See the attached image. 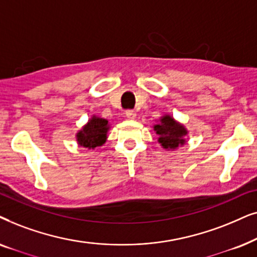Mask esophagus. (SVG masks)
Wrapping results in <instances>:
<instances>
[{"instance_id":"obj_1","label":"esophagus","mask_w":257,"mask_h":257,"mask_svg":"<svg viewBox=\"0 0 257 257\" xmlns=\"http://www.w3.org/2000/svg\"><path fill=\"white\" fill-rule=\"evenodd\" d=\"M125 116H126V118H129V119H135L136 118V112L134 110H126Z\"/></svg>"}]
</instances>
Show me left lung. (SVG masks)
<instances>
[{"label": "left lung", "mask_w": 257, "mask_h": 257, "mask_svg": "<svg viewBox=\"0 0 257 257\" xmlns=\"http://www.w3.org/2000/svg\"><path fill=\"white\" fill-rule=\"evenodd\" d=\"M154 132L156 133L160 143L163 149L168 152H175L180 147L186 145L188 129L182 123L176 121L172 115L164 114L159 119H156V124H154Z\"/></svg>", "instance_id": "obj_1"}]
</instances>
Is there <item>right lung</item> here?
I'll return each instance as SVG.
<instances>
[{
  "instance_id": "obj_1",
  "label": "right lung",
  "mask_w": 257,
  "mask_h": 257,
  "mask_svg": "<svg viewBox=\"0 0 257 257\" xmlns=\"http://www.w3.org/2000/svg\"><path fill=\"white\" fill-rule=\"evenodd\" d=\"M109 129L110 123L108 119L93 115L75 134L77 145L88 149H95L96 147L103 146L108 139Z\"/></svg>"
}]
</instances>
